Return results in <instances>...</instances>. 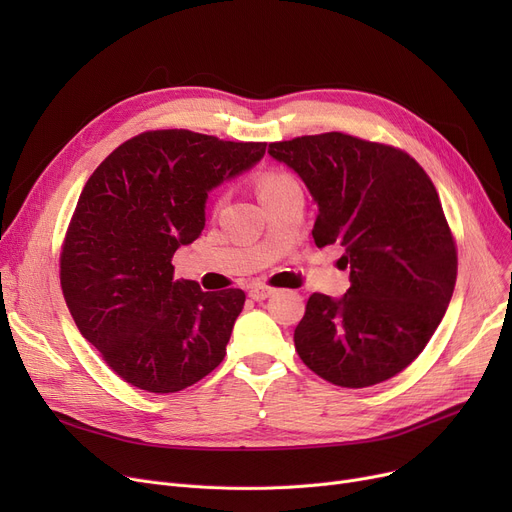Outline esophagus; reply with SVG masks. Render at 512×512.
I'll use <instances>...</instances> for the list:
<instances>
[{"label": "esophagus", "mask_w": 512, "mask_h": 512, "mask_svg": "<svg viewBox=\"0 0 512 512\" xmlns=\"http://www.w3.org/2000/svg\"><path fill=\"white\" fill-rule=\"evenodd\" d=\"M272 294H274V288H270V286H253L249 290V297L253 301H265L267 297H272Z\"/></svg>", "instance_id": "1"}]
</instances>
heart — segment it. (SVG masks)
<instances>
[{"mask_svg":"<svg viewBox=\"0 0 512 512\" xmlns=\"http://www.w3.org/2000/svg\"><path fill=\"white\" fill-rule=\"evenodd\" d=\"M290 180H294V178L286 172H265L259 180V195L272 193V191H276V188H280L282 184H286Z\"/></svg>","mask_w":512,"mask_h":512,"instance_id":"1","label":"heart"}]
</instances>
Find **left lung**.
<instances>
[{
	"label": "left lung",
	"instance_id": "1",
	"mask_svg": "<svg viewBox=\"0 0 512 512\" xmlns=\"http://www.w3.org/2000/svg\"><path fill=\"white\" fill-rule=\"evenodd\" d=\"M313 199L315 245L351 267L342 299L313 292L294 328L303 363L330 384L367 388L407 369L446 313L459 270L436 186L398 147L344 132L270 143Z\"/></svg>",
	"mask_w": 512,
	"mask_h": 512
}]
</instances>
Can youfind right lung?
Segmentation results:
<instances>
[{"label":"right lung","instance_id":"1","mask_svg":"<svg viewBox=\"0 0 512 512\" xmlns=\"http://www.w3.org/2000/svg\"><path fill=\"white\" fill-rule=\"evenodd\" d=\"M265 145L147 130L87 180L62 242L60 284L76 328L126 384L180 392L224 361L245 292L176 280L172 257L201 236L211 188L251 168Z\"/></svg>","mask_w":512,"mask_h":512}]
</instances>
